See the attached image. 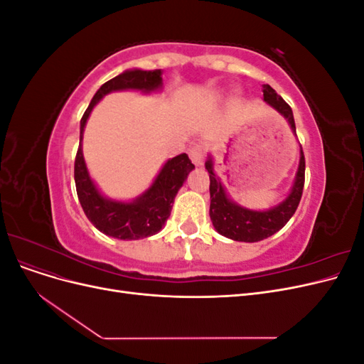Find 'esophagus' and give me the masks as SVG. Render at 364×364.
<instances>
[{
  "label": "esophagus",
  "mask_w": 364,
  "mask_h": 364,
  "mask_svg": "<svg viewBox=\"0 0 364 364\" xmlns=\"http://www.w3.org/2000/svg\"><path fill=\"white\" fill-rule=\"evenodd\" d=\"M190 158L194 165H202L205 159V149L203 146H194L190 149Z\"/></svg>",
  "instance_id": "obj_1"
}]
</instances>
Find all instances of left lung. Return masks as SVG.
I'll return each instance as SVG.
<instances>
[{"mask_svg": "<svg viewBox=\"0 0 364 364\" xmlns=\"http://www.w3.org/2000/svg\"><path fill=\"white\" fill-rule=\"evenodd\" d=\"M264 100L272 107L277 109L279 114L285 117L296 134L294 118L291 107L285 103L284 98L277 94L270 85H262ZM205 167L209 173V194H211V206H209V217L218 234H222L230 240L245 241V243H255V241L267 238L277 234L279 229L287 225L289 220L296 213L299 206L304 183H305V158L301 147V162L297 168L296 181L290 196L278 206L269 211H250V209L241 208L229 199L225 188L215 178L213 168V161L208 159Z\"/></svg>", "mask_w": 364, "mask_h": 364, "instance_id": "1", "label": "left lung"}]
</instances>
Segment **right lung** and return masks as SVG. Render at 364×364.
I'll return each mask as SVG.
<instances>
[{
    "mask_svg": "<svg viewBox=\"0 0 364 364\" xmlns=\"http://www.w3.org/2000/svg\"><path fill=\"white\" fill-rule=\"evenodd\" d=\"M161 75V70H130L114 77V79L102 85L100 90L95 92L80 119V144L74 162L75 190L87 220L100 232L109 237L119 240H138L159 232L170 217L176 194L183 185L186 176L194 168L186 153L178 155L165 162L158 178L144 194L129 203L105 199L87 174L82 153V138L86 119L90 117L92 107L100 102V98L112 91H155L162 86Z\"/></svg>",
    "mask_w": 364,
    "mask_h": 364,
    "instance_id": "obj_1",
    "label": "right lung"
}]
</instances>
